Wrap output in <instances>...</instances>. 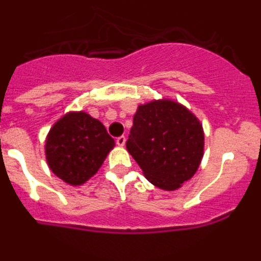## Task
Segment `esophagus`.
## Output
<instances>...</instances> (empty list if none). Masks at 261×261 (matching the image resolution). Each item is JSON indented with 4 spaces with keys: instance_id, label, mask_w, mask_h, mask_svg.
Instances as JSON below:
<instances>
[{
    "instance_id": "obj_1",
    "label": "esophagus",
    "mask_w": 261,
    "mask_h": 261,
    "mask_svg": "<svg viewBox=\"0 0 261 261\" xmlns=\"http://www.w3.org/2000/svg\"><path fill=\"white\" fill-rule=\"evenodd\" d=\"M125 141H126V138L124 137V136L116 138V144L119 145V146H124V145H125Z\"/></svg>"
}]
</instances>
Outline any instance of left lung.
I'll return each instance as SVG.
<instances>
[{
	"mask_svg": "<svg viewBox=\"0 0 261 261\" xmlns=\"http://www.w3.org/2000/svg\"><path fill=\"white\" fill-rule=\"evenodd\" d=\"M126 150L153 186L179 190L196 174L204 155V129L187 107L171 99L140 105Z\"/></svg>",
	"mask_w": 261,
	"mask_h": 261,
	"instance_id": "obj_1",
	"label": "left lung"
}]
</instances>
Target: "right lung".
I'll use <instances>...</instances> for the list:
<instances>
[{"label": "right lung", "instance_id": "obj_1", "mask_svg": "<svg viewBox=\"0 0 261 261\" xmlns=\"http://www.w3.org/2000/svg\"><path fill=\"white\" fill-rule=\"evenodd\" d=\"M114 146V138L98 119L84 111H70L48 132L45 159L61 180L82 186L98 172Z\"/></svg>", "mask_w": 261, "mask_h": 261}]
</instances>
